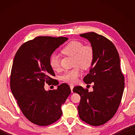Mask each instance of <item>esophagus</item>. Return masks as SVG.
<instances>
[{
	"mask_svg": "<svg viewBox=\"0 0 135 135\" xmlns=\"http://www.w3.org/2000/svg\"><path fill=\"white\" fill-rule=\"evenodd\" d=\"M70 87L71 90V92L73 93V88H74V86H73V85H72V84H70Z\"/></svg>",
	"mask_w": 135,
	"mask_h": 135,
	"instance_id": "esophagus-1",
	"label": "esophagus"
}]
</instances>
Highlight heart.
<instances>
[{
	"instance_id": "heart-1",
	"label": "heart",
	"mask_w": 135,
	"mask_h": 135,
	"mask_svg": "<svg viewBox=\"0 0 135 135\" xmlns=\"http://www.w3.org/2000/svg\"><path fill=\"white\" fill-rule=\"evenodd\" d=\"M61 53L73 57V65L75 67L71 70L65 71L61 79L69 83H74L80 75V68L86 70L91 67L94 59V53L89 46H83V43L77 40L68 42L62 49ZM50 66L55 71L60 68V61L58 56L52 55L49 61Z\"/></svg>"
}]
</instances>
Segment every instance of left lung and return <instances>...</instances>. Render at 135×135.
I'll return each instance as SVG.
<instances>
[{
  "instance_id": "obj_1",
  "label": "left lung",
  "mask_w": 135,
  "mask_h": 135,
  "mask_svg": "<svg viewBox=\"0 0 135 135\" xmlns=\"http://www.w3.org/2000/svg\"><path fill=\"white\" fill-rule=\"evenodd\" d=\"M80 36L89 41L94 59L89 73L84 77L86 84L92 83L93 91L80 86L73 92L81 97L78 109L79 117L88 124L98 126L113 118L122 100L124 77L120 69L119 55L115 46L102 35L94 33Z\"/></svg>"
}]
</instances>
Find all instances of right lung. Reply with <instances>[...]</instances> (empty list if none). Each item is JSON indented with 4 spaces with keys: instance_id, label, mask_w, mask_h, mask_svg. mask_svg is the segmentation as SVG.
<instances>
[{
    "instance_id": "obj_1",
    "label": "right lung",
    "mask_w": 135,
    "mask_h": 135,
    "mask_svg": "<svg viewBox=\"0 0 135 135\" xmlns=\"http://www.w3.org/2000/svg\"><path fill=\"white\" fill-rule=\"evenodd\" d=\"M67 37L39 36L22 44L13 61L11 89L22 114L29 121L41 126L50 125L61 118V105L71 93L68 84L46 91L45 83L58 85L50 58Z\"/></svg>"
}]
</instances>
